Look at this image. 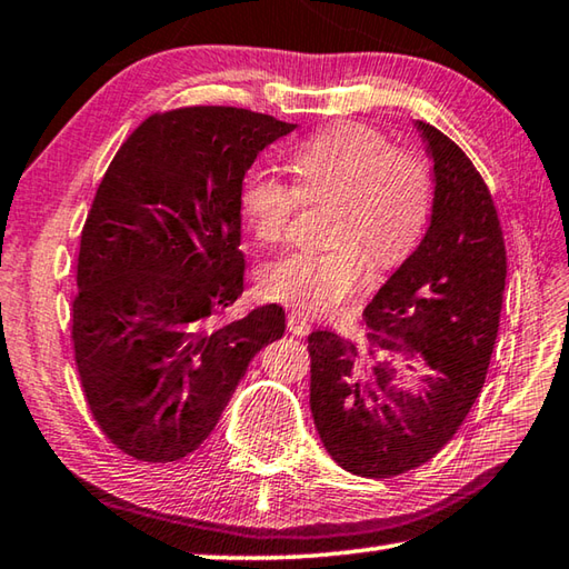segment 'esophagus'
I'll return each mask as SVG.
<instances>
[{
  "instance_id": "esophagus-1",
  "label": "esophagus",
  "mask_w": 569,
  "mask_h": 569,
  "mask_svg": "<svg viewBox=\"0 0 569 569\" xmlns=\"http://www.w3.org/2000/svg\"><path fill=\"white\" fill-rule=\"evenodd\" d=\"M287 329H289V335H295V337H307L312 325H309V319L305 315L292 312V315H287Z\"/></svg>"
}]
</instances>
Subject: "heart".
I'll list each match as a JSON object with an SVG mask.
<instances>
[{"label":"heart","mask_w":569,"mask_h":569,"mask_svg":"<svg viewBox=\"0 0 569 569\" xmlns=\"http://www.w3.org/2000/svg\"><path fill=\"white\" fill-rule=\"evenodd\" d=\"M297 186L250 170L240 186V216L257 244L284 240L305 200L335 198L327 250H295L264 262L257 282L264 297L307 315H327L363 284L369 247L379 264L399 262L431 212V173L418 156L399 151L379 128L341 121L299 143Z\"/></svg>","instance_id":"b5f03b06"}]
</instances>
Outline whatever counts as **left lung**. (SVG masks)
<instances>
[{
	"label": "left lung",
	"instance_id": "obj_1",
	"mask_svg": "<svg viewBox=\"0 0 569 569\" xmlns=\"http://www.w3.org/2000/svg\"><path fill=\"white\" fill-rule=\"evenodd\" d=\"M416 126L436 183L421 244L363 309V347L327 329L307 339L321 443L363 478L401 476L451 441L486 383L506 289V242L488 186L451 138ZM377 352L421 356L422 389L393 390L388 365L370 363Z\"/></svg>",
	"mask_w": 569,
	"mask_h": 569
}]
</instances>
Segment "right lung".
<instances>
[{
	"mask_svg": "<svg viewBox=\"0 0 569 569\" xmlns=\"http://www.w3.org/2000/svg\"><path fill=\"white\" fill-rule=\"evenodd\" d=\"M295 128L188 106L148 116L106 170L81 232L71 339L89 409L123 453L196 451L254 353L284 335L280 305L216 319L244 284L242 178Z\"/></svg>",
	"mask_w": 569,
	"mask_h": 569,
	"instance_id": "right-lung-1",
	"label": "right lung"
}]
</instances>
